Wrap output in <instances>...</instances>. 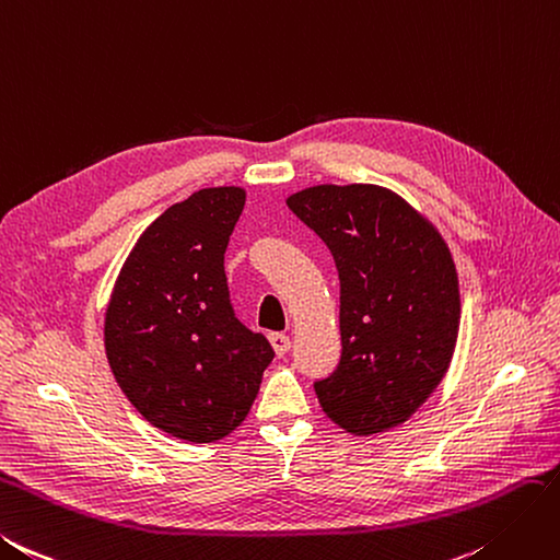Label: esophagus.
Masks as SVG:
<instances>
[{"mask_svg": "<svg viewBox=\"0 0 560 560\" xmlns=\"http://www.w3.org/2000/svg\"><path fill=\"white\" fill-rule=\"evenodd\" d=\"M268 341H270V346H273V351H276L278 355H284L287 351H290V346H292L290 337L280 335V331H273V335H268Z\"/></svg>", "mask_w": 560, "mask_h": 560, "instance_id": "1", "label": "esophagus"}]
</instances>
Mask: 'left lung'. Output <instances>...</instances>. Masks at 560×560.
<instances>
[{
  "label": "left lung",
  "instance_id": "1",
  "mask_svg": "<svg viewBox=\"0 0 560 560\" xmlns=\"http://www.w3.org/2000/svg\"><path fill=\"white\" fill-rule=\"evenodd\" d=\"M287 207L323 237L341 282V360L315 382L323 412L353 435L405 424L455 355L462 301L447 243L384 186H311Z\"/></svg>",
  "mask_w": 560,
  "mask_h": 560
}]
</instances>
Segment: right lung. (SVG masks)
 Wrapping results in <instances>:
<instances>
[{"label": "right lung", "instance_id": "add662e5", "mask_svg": "<svg viewBox=\"0 0 560 560\" xmlns=\"http://www.w3.org/2000/svg\"><path fill=\"white\" fill-rule=\"evenodd\" d=\"M245 200V188L219 186L172 205L136 240L105 308L115 382L176 441L214 443L233 433L276 355L235 317L223 270Z\"/></svg>", "mask_w": 560, "mask_h": 560}]
</instances>
